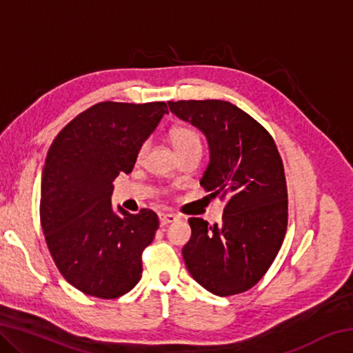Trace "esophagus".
I'll return each instance as SVG.
<instances>
[{"instance_id": "obj_1", "label": "esophagus", "mask_w": 353, "mask_h": 353, "mask_svg": "<svg viewBox=\"0 0 353 353\" xmlns=\"http://www.w3.org/2000/svg\"><path fill=\"white\" fill-rule=\"evenodd\" d=\"M177 219H179L177 214H172V213H160L159 214L160 225H168L170 223H174V221H177Z\"/></svg>"}]
</instances>
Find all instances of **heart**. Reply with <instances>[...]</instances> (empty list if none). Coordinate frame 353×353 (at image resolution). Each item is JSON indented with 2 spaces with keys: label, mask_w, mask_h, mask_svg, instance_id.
<instances>
[{
  "label": "heart",
  "mask_w": 353,
  "mask_h": 353,
  "mask_svg": "<svg viewBox=\"0 0 353 353\" xmlns=\"http://www.w3.org/2000/svg\"><path fill=\"white\" fill-rule=\"evenodd\" d=\"M170 141L172 148L176 149L177 155L182 154L185 151H190V149H201V140L198 134L194 132L193 129L190 128H183V126H179V128H172L170 130ZM146 145H143L140 148L139 154L141 155L145 152Z\"/></svg>",
  "instance_id": "obj_1"
}]
</instances>
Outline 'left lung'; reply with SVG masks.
Wrapping results in <instances>:
<instances>
[{"label": "left lung", "instance_id": "8db88e82", "mask_svg": "<svg viewBox=\"0 0 353 353\" xmlns=\"http://www.w3.org/2000/svg\"><path fill=\"white\" fill-rule=\"evenodd\" d=\"M170 110L205 135L210 151L201 179L225 201L223 223L190 218L182 249L188 272L216 296L248 291L270 270L288 223L283 163L268 130L227 101H177Z\"/></svg>", "mask_w": 353, "mask_h": 353}]
</instances>
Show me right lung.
<instances>
[{
  "label": "right lung",
  "instance_id": "add662e5",
  "mask_svg": "<svg viewBox=\"0 0 353 353\" xmlns=\"http://www.w3.org/2000/svg\"><path fill=\"white\" fill-rule=\"evenodd\" d=\"M168 113L165 103L94 104L68 123L48 151L40 219L57 270L83 294L115 299L141 279V252L159 218L112 207L113 181L129 174L139 151Z\"/></svg>",
  "mask_w": 353,
  "mask_h": 353
}]
</instances>
